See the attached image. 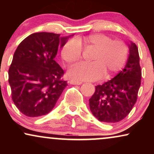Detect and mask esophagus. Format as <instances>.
<instances>
[{
	"instance_id": "obj_1",
	"label": "esophagus",
	"mask_w": 154,
	"mask_h": 154,
	"mask_svg": "<svg viewBox=\"0 0 154 154\" xmlns=\"http://www.w3.org/2000/svg\"><path fill=\"white\" fill-rule=\"evenodd\" d=\"M69 83L72 85H82V82L80 81H75V80H70Z\"/></svg>"
}]
</instances>
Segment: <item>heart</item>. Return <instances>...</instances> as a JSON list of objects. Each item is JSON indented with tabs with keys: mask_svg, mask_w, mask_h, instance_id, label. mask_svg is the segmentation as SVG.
Listing matches in <instances>:
<instances>
[{
	"mask_svg": "<svg viewBox=\"0 0 154 154\" xmlns=\"http://www.w3.org/2000/svg\"><path fill=\"white\" fill-rule=\"evenodd\" d=\"M82 48L94 51L91 63H79L70 69L68 76L75 81H95L104 75L109 79L122 69L128 59V48L120 40H112L103 34H93L76 40H69L61 49L66 64H75L82 59Z\"/></svg>",
	"mask_w": 154,
	"mask_h": 154,
	"instance_id": "heart-1",
	"label": "heart"
}]
</instances>
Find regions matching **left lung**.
I'll return each instance as SVG.
<instances>
[{"label": "left lung", "instance_id": "left-lung-1", "mask_svg": "<svg viewBox=\"0 0 154 154\" xmlns=\"http://www.w3.org/2000/svg\"><path fill=\"white\" fill-rule=\"evenodd\" d=\"M125 68L114 78L95 86L89 99L92 114L99 121L115 123L128 115L137 100L141 80V69L137 45L131 41Z\"/></svg>", "mask_w": 154, "mask_h": 154}]
</instances>
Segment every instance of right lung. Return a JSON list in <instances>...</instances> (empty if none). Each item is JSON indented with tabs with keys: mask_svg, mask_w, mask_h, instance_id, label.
Segmentation results:
<instances>
[{
	"mask_svg": "<svg viewBox=\"0 0 154 154\" xmlns=\"http://www.w3.org/2000/svg\"><path fill=\"white\" fill-rule=\"evenodd\" d=\"M68 37L51 32L33 33L23 40L14 54L8 69L12 100L29 117L48 114L65 88L64 73L54 59Z\"/></svg>",
	"mask_w": 154,
	"mask_h": 154,
	"instance_id": "1",
	"label": "right lung"
}]
</instances>
